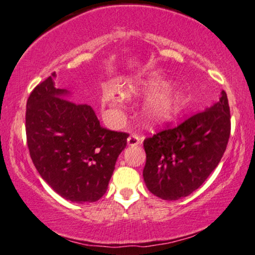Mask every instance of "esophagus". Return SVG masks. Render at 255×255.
<instances>
[{"label":"esophagus","instance_id":"1","mask_svg":"<svg viewBox=\"0 0 255 255\" xmlns=\"http://www.w3.org/2000/svg\"><path fill=\"white\" fill-rule=\"evenodd\" d=\"M140 141H141V138L136 134H131L130 136L127 138L128 145H137V144H140Z\"/></svg>","mask_w":255,"mask_h":255}]
</instances>
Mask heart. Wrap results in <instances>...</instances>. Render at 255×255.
I'll use <instances>...</instances> for the list:
<instances>
[{
	"mask_svg": "<svg viewBox=\"0 0 255 255\" xmlns=\"http://www.w3.org/2000/svg\"><path fill=\"white\" fill-rule=\"evenodd\" d=\"M144 93L149 98L142 108V118L148 125L164 124L174 119L188 106L189 99L182 91L170 88L168 81L159 79L138 80L131 83L126 90V96L130 97L135 93ZM103 104L107 107L110 114H114L122 106L125 96L120 88L108 85L104 88Z\"/></svg>",
	"mask_w": 255,
	"mask_h": 255,
	"instance_id": "1",
	"label": "heart"
}]
</instances>
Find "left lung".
<instances>
[{"label":"left lung","mask_w":255,"mask_h":255,"mask_svg":"<svg viewBox=\"0 0 255 255\" xmlns=\"http://www.w3.org/2000/svg\"><path fill=\"white\" fill-rule=\"evenodd\" d=\"M230 119L229 100L222 91L218 103L210 108L145 138L143 179L149 191L164 201H176L198 189L226 150Z\"/></svg>","instance_id":"left-lung-1"}]
</instances>
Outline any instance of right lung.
I'll use <instances>...</instances> for the list:
<instances>
[{
	"mask_svg": "<svg viewBox=\"0 0 255 255\" xmlns=\"http://www.w3.org/2000/svg\"><path fill=\"white\" fill-rule=\"evenodd\" d=\"M56 73L33 88L26 103L25 131L30 156L42 178L73 203L99 201L127 133L101 127L93 108L69 100L57 88Z\"/></svg>",
	"mask_w": 255,
	"mask_h": 255,
	"instance_id": "right-lung-1",
	"label": "right lung"
}]
</instances>
